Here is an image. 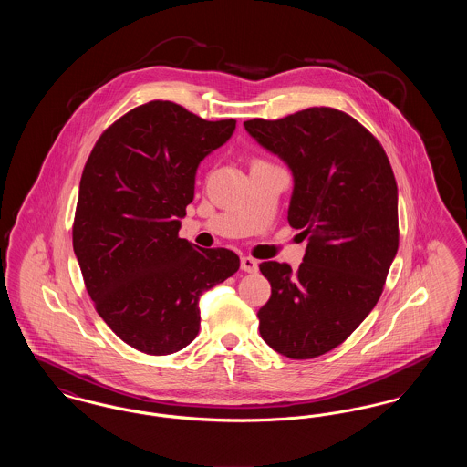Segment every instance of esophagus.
Wrapping results in <instances>:
<instances>
[{"instance_id":"1","label":"esophagus","mask_w":467,"mask_h":467,"mask_svg":"<svg viewBox=\"0 0 467 467\" xmlns=\"http://www.w3.org/2000/svg\"><path fill=\"white\" fill-rule=\"evenodd\" d=\"M242 269L244 273H257L259 271V263L252 257H242Z\"/></svg>"}]
</instances>
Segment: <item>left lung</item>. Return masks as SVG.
Listing matches in <instances>:
<instances>
[{"mask_svg":"<svg viewBox=\"0 0 467 467\" xmlns=\"http://www.w3.org/2000/svg\"><path fill=\"white\" fill-rule=\"evenodd\" d=\"M244 126L289 166L287 219L308 240L297 271L276 261L259 265L271 284L259 331L282 356H324L375 308L398 254L392 166L377 138L345 111L313 107Z\"/></svg>","mask_w":467,"mask_h":467,"instance_id":"8db88e82","label":"left lung"}]
</instances>
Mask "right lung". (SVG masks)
<instances>
[{
	"mask_svg": "<svg viewBox=\"0 0 467 467\" xmlns=\"http://www.w3.org/2000/svg\"><path fill=\"white\" fill-rule=\"evenodd\" d=\"M234 128L150 101L115 120L86 162L73 250L99 317L143 354L185 348L200 333L202 292L240 267L227 248L178 238L201 161Z\"/></svg>",
	"mask_w": 467,
	"mask_h": 467,
	"instance_id": "1",
	"label": "right lung"
}]
</instances>
